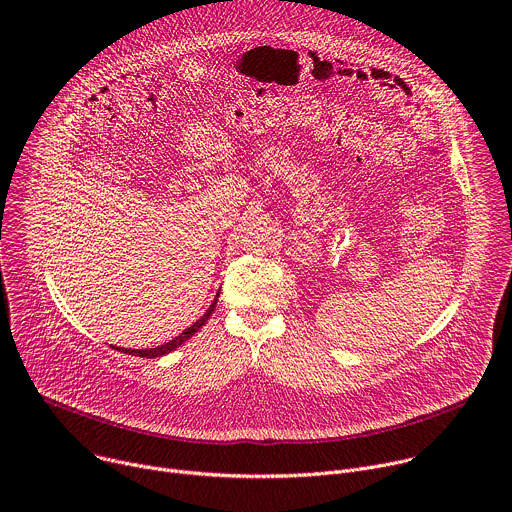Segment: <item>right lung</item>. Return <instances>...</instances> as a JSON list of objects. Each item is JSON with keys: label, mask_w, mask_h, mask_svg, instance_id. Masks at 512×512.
<instances>
[{"label": "right lung", "mask_w": 512, "mask_h": 512, "mask_svg": "<svg viewBox=\"0 0 512 512\" xmlns=\"http://www.w3.org/2000/svg\"><path fill=\"white\" fill-rule=\"evenodd\" d=\"M218 296H220V292H218ZM218 296L214 298V302L210 304V309L206 311V315H203L199 321H195L189 329H185L179 337H175L173 341H169V343H165V345H161V347H155V349H121V347H117V351H123V353H129V355H137V357H161V355H167V353H171L173 349H177L179 345H183L191 335H195L203 325H206V321L212 317V313H214V309H216V302H218Z\"/></svg>", "instance_id": "obj_1"}]
</instances>
